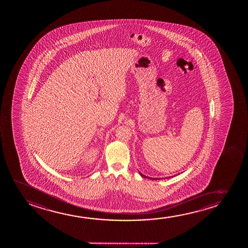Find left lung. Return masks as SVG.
Instances as JSON below:
<instances>
[{
    "instance_id": "obj_1",
    "label": "left lung",
    "mask_w": 248,
    "mask_h": 248,
    "mask_svg": "<svg viewBox=\"0 0 248 248\" xmlns=\"http://www.w3.org/2000/svg\"><path fill=\"white\" fill-rule=\"evenodd\" d=\"M140 173V175H141V176H142V177H144V178H145V177H146V176H145V175H143L142 173ZM146 178H147V177H146ZM151 180H161V179H154V178H151Z\"/></svg>"
}]
</instances>
